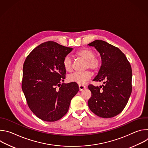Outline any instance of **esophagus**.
Wrapping results in <instances>:
<instances>
[{
    "label": "esophagus",
    "instance_id": "obj_1",
    "mask_svg": "<svg viewBox=\"0 0 148 148\" xmlns=\"http://www.w3.org/2000/svg\"><path fill=\"white\" fill-rule=\"evenodd\" d=\"M86 88V86H82V85H79V91H82L84 89Z\"/></svg>",
    "mask_w": 148,
    "mask_h": 148
}]
</instances>
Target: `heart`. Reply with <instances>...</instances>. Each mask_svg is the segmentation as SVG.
<instances>
[{
    "instance_id": "1",
    "label": "heart",
    "mask_w": 148,
    "mask_h": 148,
    "mask_svg": "<svg viewBox=\"0 0 148 148\" xmlns=\"http://www.w3.org/2000/svg\"><path fill=\"white\" fill-rule=\"evenodd\" d=\"M77 55L86 61V68L90 69L93 71H97L101 65L100 60L95 57L94 52L90 49L85 48L79 50L77 52ZM73 61L69 55L66 56L63 60V66L66 70L70 71L72 70ZM91 73L87 70L84 72H74L68 76V79L70 82H76L80 85H84L87 81L91 79Z\"/></svg>"
}]
</instances>
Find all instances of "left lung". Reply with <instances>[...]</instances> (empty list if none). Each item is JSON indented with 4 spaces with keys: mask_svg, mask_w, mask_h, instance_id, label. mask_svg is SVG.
<instances>
[{
    "mask_svg": "<svg viewBox=\"0 0 148 148\" xmlns=\"http://www.w3.org/2000/svg\"><path fill=\"white\" fill-rule=\"evenodd\" d=\"M88 46L99 52L101 66L93 81L103 85L88 88L92 95L88 104L98 116L110 118L120 114L127 104L132 92V69L125 55L118 48L102 40H96Z\"/></svg>",
    "mask_w": 148,
    "mask_h": 148,
    "instance_id": "obj_1",
    "label": "left lung"
}]
</instances>
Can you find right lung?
<instances>
[{
  "label": "right lung",
  "instance_id": "right-lung-1",
  "mask_svg": "<svg viewBox=\"0 0 148 148\" xmlns=\"http://www.w3.org/2000/svg\"><path fill=\"white\" fill-rule=\"evenodd\" d=\"M72 50L49 41L33 49L25 61L22 90L29 107L41 120L54 122L64 116L79 91L76 82L61 84L66 73L63 60Z\"/></svg>",
  "mask_w": 148,
  "mask_h": 148
}]
</instances>
